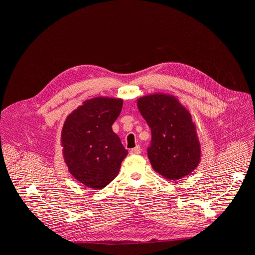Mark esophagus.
<instances>
[{"mask_svg":"<svg viewBox=\"0 0 255 255\" xmlns=\"http://www.w3.org/2000/svg\"><path fill=\"white\" fill-rule=\"evenodd\" d=\"M140 153H141V149H140L139 145H136L135 148H133V149L130 150L131 155H136V154H140Z\"/></svg>","mask_w":255,"mask_h":255,"instance_id":"obj_1","label":"esophagus"}]
</instances>
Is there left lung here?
Masks as SVG:
<instances>
[{"label": "left lung", "mask_w": 255, "mask_h": 255, "mask_svg": "<svg viewBox=\"0 0 255 255\" xmlns=\"http://www.w3.org/2000/svg\"><path fill=\"white\" fill-rule=\"evenodd\" d=\"M137 105L152 132L148 157L153 168L175 181L189 175L200 160V146L189 112L177 98L164 94L141 97Z\"/></svg>", "instance_id": "obj_1"}]
</instances>
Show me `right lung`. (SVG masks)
<instances>
[{"mask_svg": "<svg viewBox=\"0 0 255 255\" xmlns=\"http://www.w3.org/2000/svg\"><path fill=\"white\" fill-rule=\"evenodd\" d=\"M123 100L97 97L67 117L62 130L65 162L71 175L93 189H102L120 171L128 151L113 131Z\"/></svg>", "mask_w": 255, "mask_h": 255, "instance_id": "obj_1", "label": "right lung"}]
</instances>
